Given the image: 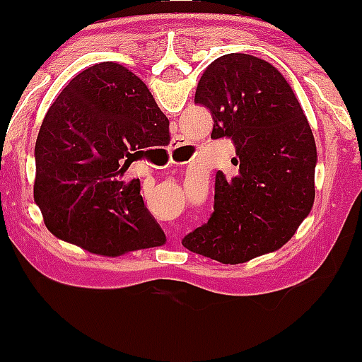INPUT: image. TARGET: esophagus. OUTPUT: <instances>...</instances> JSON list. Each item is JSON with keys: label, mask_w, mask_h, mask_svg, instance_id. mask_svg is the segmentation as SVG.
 I'll use <instances>...</instances> for the list:
<instances>
[{"label": "esophagus", "mask_w": 362, "mask_h": 362, "mask_svg": "<svg viewBox=\"0 0 362 362\" xmlns=\"http://www.w3.org/2000/svg\"><path fill=\"white\" fill-rule=\"evenodd\" d=\"M184 148H185V143H184V139H182L180 136H177V138L173 139V143H172V148H170V163H173V165H178V163H182V161L175 160V158H173V156H175V153H182V151H184ZM168 240H170V243H172V247H177L178 242H180V236H178L177 230H175V231H172V233H170Z\"/></svg>", "instance_id": "34e87169"}]
</instances>
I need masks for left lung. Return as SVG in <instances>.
Returning <instances> with one entry per match:
<instances>
[{
    "mask_svg": "<svg viewBox=\"0 0 362 362\" xmlns=\"http://www.w3.org/2000/svg\"><path fill=\"white\" fill-rule=\"evenodd\" d=\"M195 103L213 115L211 138L233 141L238 173H216L214 213L182 245L223 264L277 250L315 201L317 146L293 88L271 62L233 52L207 66Z\"/></svg>",
    "mask_w": 362,
    "mask_h": 362,
    "instance_id": "1",
    "label": "left lung"
}]
</instances>
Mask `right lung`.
Segmentation results:
<instances>
[{"instance_id":"right-lung-1","label":"right lung","mask_w":362,"mask_h":362,"mask_svg":"<svg viewBox=\"0 0 362 362\" xmlns=\"http://www.w3.org/2000/svg\"><path fill=\"white\" fill-rule=\"evenodd\" d=\"M168 126L148 86L122 64L107 61L76 74L35 143L34 199L47 230L105 257L163 245L139 178L124 173L144 149L170 139Z\"/></svg>"}]
</instances>
